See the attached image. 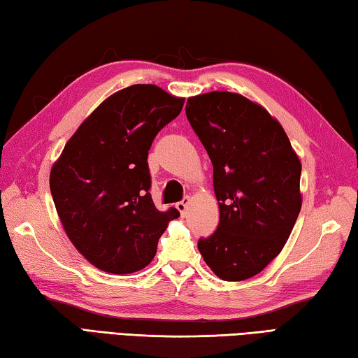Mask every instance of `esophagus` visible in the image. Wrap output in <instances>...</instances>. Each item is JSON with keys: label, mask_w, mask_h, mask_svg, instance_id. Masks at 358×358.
<instances>
[{"label": "esophagus", "mask_w": 358, "mask_h": 358, "mask_svg": "<svg viewBox=\"0 0 358 358\" xmlns=\"http://www.w3.org/2000/svg\"><path fill=\"white\" fill-rule=\"evenodd\" d=\"M188 204H190V198H188V196L184 198V199H182L180 202H178V204H176V208L180 212L182 217H185V213L188 210Z\"/></svg>", "instance_id": "1"}]
</instances>
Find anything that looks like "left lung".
Masks as SVG:
<instances>
[{
  "label": "left lung",
  "mask_w": 358,
  "mask_h": 358,
  "mask_svg": "<svg viewBox=\"0 0 358 358\" xmlns=\"http://www.w3.org/2000/svg\"><path fill=\"white\" fill-rule=\"evenodd\" d=\"M187 118L210 157L220 224L198 241L207 266L246 280L278 257L302 206L301 160L265 107L234 92L190 96Z\"/></svg>",
  "instance_id": "8db88e82"
}]
</instances>
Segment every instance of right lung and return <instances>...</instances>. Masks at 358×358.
Instances as JSON below:
<instances>
[{
	"mask_svg": "<svg viewBox=\"0 0 358 358\" xmlns=\"http://www.w3.org/2000/svg\"><path fill=\"white\" fill-rule=\"evenodd\" d=\"M184 101L154 84L121 89L80 123L51 166L66 237L101 271L131 274L150 265L168 222L179 217L154 206L148 151Z\"/></svg>",
	"mask_w": 358,
	"mask_h": 358,
	"instance_id": "add662e5",
	"label": "right lung"
}]
</instances>
